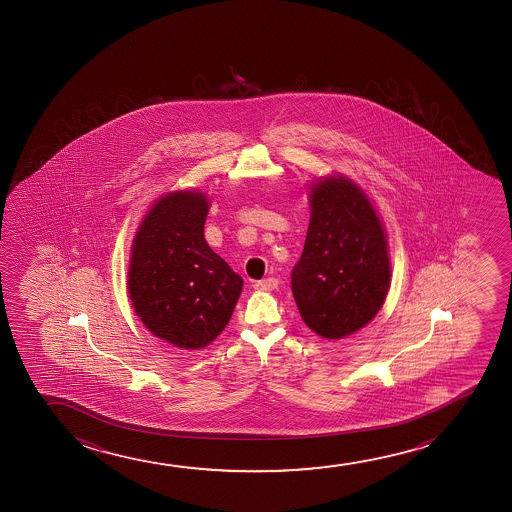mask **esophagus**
I'll return each instance as SVG.
<instances>
[{
  "instance_id": "obj_1",
  "label": "esophagus",
  "mask_w": 512,
  "mask_h": 512,
  "mask_svg": "<svg viewBox=\"0 0 512 512\" xmlns=\"http://www.w3.org/2000/svg\"><path fill=\"white\" fill-rule=\"evenodd\" d=\"M278 287V280H276V278H273V276H271V278H264V280H260V281H257V283H255V288H257V290H274V288Z\"/></svg>"
}]
</instances>
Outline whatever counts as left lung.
I'll list each match as a JSON object with an SVG mask.
<instances>
[{
    "label": "left lung",
    "instance_id": "obj_1",
    "mask_svg": "<svg viewBox=\"0 0 512 512\" xmlns=\"http://www.w3.org/2000/svg\"><path fill=\"white\" fill-rule=\"evenodd\" d=\"M390 287L385 231L364 192L344 178L311 190V220L292 292L318 336L341 339L371 322Z\"/></svg>",
    "mask_w": 512,
    "mask_h": 512
}]
</instances>
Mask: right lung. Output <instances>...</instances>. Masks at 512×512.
<instances>
[{
    "instance_id": "1",
    "label": "right lung",
    "mask_w": 512,
    "mask_h": 512,
    "mask_svg": "<svg viewBox=\"0 0 512 512\" xmlns=\"http://www.w3.org/2000/svg\"><path fill=\"white\" fill-rule=\"evenodd\" d=\"M201 192L162 197L141 222L129 266V295L147 329L185 350L210 344L231 320L243 278L204 239Z\"/></svg>"
}]
</instances>
